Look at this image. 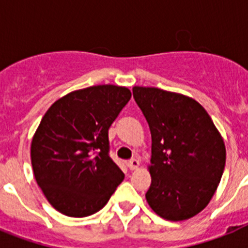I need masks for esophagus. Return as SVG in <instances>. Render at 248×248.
Masks as SVG:
<instances>
[{"instance_id":"34e87169","label":"esophagus","mask_w":248,"mask_h":248,"mask_svg":"<svg viewBox=\"0 0 248 248\" xmlns=\"http://www.w3.org/2000/svg\"><path fill=\"white\" fill-rule=\"evenodd\" d=\"M140 166V161L138 159H131L130 161H128V168L130 170H137Z\"/></svg>"}]
</instances>
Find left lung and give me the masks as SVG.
<instances>
[{"mask_svg": "<svg viewBox=\"0 0 248 248\" xmlns=\"http://www.w3.org/2000/svg\"><path fill=\"white\" fill-rule=\"evenodd\" d=\"M133 95L151 133L146 201L165 220L194 217L209 205L225 169L220 131L202 105L184 94L137 85Z\"/></svg>", "mask_w": 248, "mask_h": 248, "instance_id": "left-lung-1", "label": "left lung"}]
</instances>
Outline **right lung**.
Segmentation results:
<instances>
[{
	"label": "right lung",
	"instance_id": "1",
	"mask_svg": "<svg viewBox=\"0 0 248 248\" xmlns=\"http://www.w3.org/2000/svg\"><path fill=\"white\" fill-rule=\"evenodd\" d=\"M126 87L100 84L50 105L31 143L34 179L48 202L69 217L103 209L124 174L109 156L108 130L130 100Z\"/></svg>",
	"mask_w": 248,
	"mask_h": 248
}]
</instances>
